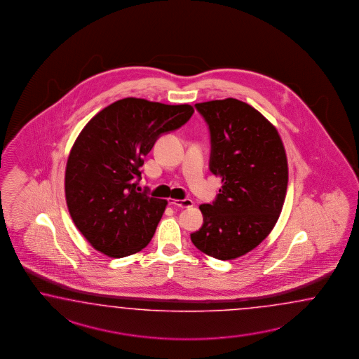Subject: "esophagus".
I'll return each instance as SVG.
<instances>
[{
    "mask_svg": "<svg viewBox=\"0 0 359 359\" xmlns=\"http://www.w3.org/2000/svg\"><path fill=\"white\" fill-rule=\"evenodd\" d=\"M168 204L171 205V206H179V208H191V206H194V201L189 200V198H185V200L170 198Z\"/></svg>",
    "mask_w": 359,
    "mask_h": 359,
    "instance_id": "obj_1",
    "label": "esophagus"
}]
</instances>
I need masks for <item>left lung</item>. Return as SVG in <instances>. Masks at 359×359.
Wrapping results in <instances>:
<instances>
[{
  "label": "left lung",
  "instance_id": "1",
  "mask_svg": "<svg viewBox=\"0 0 359 359\" xmlns=\"http://www.w3.org/2000/svg\"><path fill=\"white\" fill-rule=\"evenodd\" d=\"M210 129V171L222 179L213 204L200 205L204 224L194 245L218 260L252 251L271 233L285 203L289 167L276 126L233 97L196 104Z\"/></svg>",
  "mask_w": 359,
  "mask_h": 359
}]
</instances>
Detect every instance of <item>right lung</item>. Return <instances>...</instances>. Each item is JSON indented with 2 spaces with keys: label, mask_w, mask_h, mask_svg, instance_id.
<instances>
[{
  "label": "right lung",
  "mask_w": 359,
  "mask_h": 359,
  "mask_svg": "<svg viewBox=\"0 0 359 359\" xmlns=\"http://www.w3.org/2000/svg\"><path fill=\"white\" fill-rule=\"evenodd\" d=\"M189 104L124 97L78 135L65 170V198L79 233L109 257L140 252L154 236L167 200L137 192L140 167L156 138L185 124Z\"/></svg>",
  "instance_id": "obj_1"
}]
</instances>
